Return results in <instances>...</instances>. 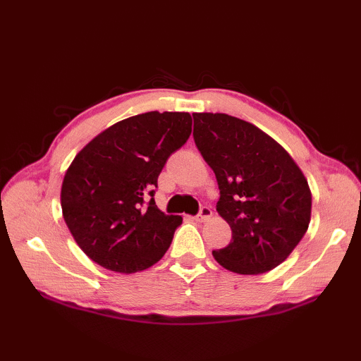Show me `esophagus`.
I'll return each instance as SVG.
<instances>
[{
  "label": "esophagus",
  "instance_id": "1",
  "mask_svg": "<svg viewBox=\"0 0 361 361\" xmlns=\"http://www.w3.org/2000/svg\"><path fill=\"white\" fill-rule=\"evenodd\" d=\"M212 217V211L211 208H208V206H203V208L200 209V212H198V216L195 217L198 221H206L208 219Z\"/></svg>",
  "mask_w": 361,
  "mask_h": 361
}]
</instances>
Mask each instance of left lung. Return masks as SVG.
Here are the masks:
<instances>
[{"mask_svg": "<svg viewBox=\"0 0 361 361\" xmlns=\"http://www.w3.org/2000/svg\"><path fill=\"white\" fill-rule=\"evenodd\" d=\"M192 116L195 145L219 183L217 212L233 231L214 259L239 274L273 270L309 228L307 180L287 150L250 122L225 113Z\"/></svg>", "mask_w": 361, "mask_h": 361, "instance_id": "8db88e82", "label": "left lung"}]
</instances>
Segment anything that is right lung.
I'll return each mask as SVG.
<instances>
[{
  "instance_id": "add662e5",
  "label": "right lung",
  "mask_w": 361,
  "mask_h": 361,
  "mask_svg": "<svg viewBox=\"0 0 361 361\" xmlns=\"http://www.w3.org/2000/svg\"><path fill=\"white\" fill-rule=\"evenodd\" d=\"M190 132L189 113L149 111L116 122L75 155L60 203L66 226L91 260L128 274L166 255L183 219L161 212L153 195L167 158Z\"/></svg>"
}]
</instances>
